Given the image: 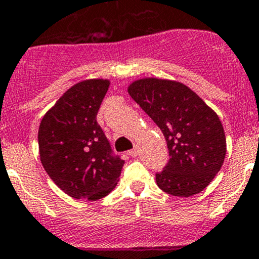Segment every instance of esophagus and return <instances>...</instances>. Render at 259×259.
Returning a JSON list of instances; mask_svg holds the SVG:
<instances>
[{"instance_id": "1", "label": "esophagus", "mask_w": 259, "mask_h": 259, "mask_svg": "<svg viewBox=\"0 0 259 259\" xmlns=\"http://www.w3.org/2000/svg\"><path fill=\"white\" fill-rule=\"evenodd\" d=\"M138 153H139L138 148H134V149H132V150H129V155L133 156V158H135V156L138 155Z\"/></svg>"}]
</instances>
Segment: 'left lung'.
<instances>
[{
    "mask_svg": "<svg viewBox=\"0 0 259 259\" xmlns=\"http://www.w3.org/2000/svg\"><path fill=\"white\" fill-rule=\"evenodd\" d=\"M127 93L158 125L168 145L170 159L155 176L158 187L174 197L202 192L221 170L227 153L215 111L174 80L144 77L133 81Z\"/></svg>",
    "mask_w": 259,
    "mask_h": 259,
    "instance_id": "1",
    "label": "left lung"
}]
</instances>
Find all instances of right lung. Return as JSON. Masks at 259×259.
<instances>
[{"label": "right lung", "mask_w": 259, "mask_h": 259, "mask_svg": "<svg viewBox=\"0 0 259 259\" xmlns=\"http://www.w3.org/2000/svg\"><path fill=\"white\" fill-rule=\"evenodd\" d=\"M110 86L108 79H89L65 91L38 127V151L52 182L75 199L98 200L116 187L124 160L111 148L96 121Z\"/></svg>", "instance_id": "obj_1"}]
</instances>
